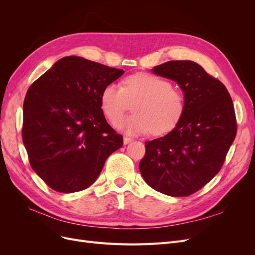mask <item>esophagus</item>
<instances>
[{
    "instance_id": "1",
    "label": "esophagus",
    "mask_w": 255,
    "mask_h": 255,
    "mask_svg": "<svg viewBox=\"0 0 255 255\" xmlns=\"http://www.w3.org/2000/svg\"><path fill=\"white\" fill-rule=\"evenodd\" d=\"M130 141H133V138H130V137H128V136H125V137H123V142H125V144H128V143H129Z\"/></svg>"
}]
</instances>
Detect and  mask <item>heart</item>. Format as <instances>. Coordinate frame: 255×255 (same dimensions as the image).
<instances>
[{"label":"heart","instance_id":"heart-1","mask_svg":"<svg viewBox=\"0 0 255 255\" xmlns=\"http://www.w3.org/2000/svg\"><path fill=\"white\" fill-rule=\"evenodd\" d=\"M135 102L132 116L119 119ZM101 107L105 117L127 133L163 135L171 132L185 112V97L171 83L151 73L128 76L123 86L110 84L101 94Z\"/></svg>","mask_w":255,"mask_h":255}]
</instances>
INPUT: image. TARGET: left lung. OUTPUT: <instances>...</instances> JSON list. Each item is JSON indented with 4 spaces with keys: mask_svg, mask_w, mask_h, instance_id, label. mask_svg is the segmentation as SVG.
Returning <instances> with one entry per match:
<instances>
[{
    "mask_svg": "<svg viewBox=\"0 0 255 255\" xmlns=\"http://www.w3.org/2000/svg\"><path fill=\"white\" fill-rule=\"evenodd\" d=\"M152 71L180 85L185 112L164 137L145 141L140 173L150 187L172 197H187L217 174L234 141L237 123L228 89L190 60H171Z\"/></svg>",
    "mask_w": 255,
    "mask_h": 255,
    "instance_id": "8db88e82",
    "label": "left lung"
}]
</instances>
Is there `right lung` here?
Returning a JSON list of instances; mask_svg holds the SVG:
<instances>
[{
  "instance_id": "obj_1",
  "label": "right lung",
  "mask_w": 255,
  "mask_h": 255,
  "mask_svg": "<svg viewBox=\"0 0 255 255\" xmlns=\"http://www.w3.org/2000/svg\"><path fill=\"white\" fill-rule=\"evenodd\" d=\"M125 73L78 56L59 59L28 88L22 140L33 170L58 192L94 183L123 137L106 122L101 94Z\"/></svg>"
}]
</instances>
